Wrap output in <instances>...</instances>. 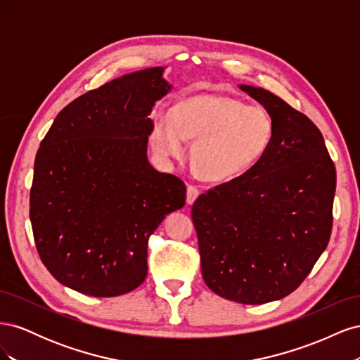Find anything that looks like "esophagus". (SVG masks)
I'll return each mask as SVG.
<instances>
[{"label":"esophagus","mask_w":360,"mask_h":360,"mask_svg":"<svg viewBox=\"0 0 360 360\" xmlns=\"http://www.w3.org/2000/svg\"><path fill=\"white\" fill-rule=\"evenodd\" d=\"M198 195H200V189L197 186H193V184H189L188 192H186V202L192 204L195 200L198 198Z\"/></svg>","instance_id":"1"}]
</instances>
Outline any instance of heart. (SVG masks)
Wrapping results in <instances>:
<instances>
[{"label": "heart", "mask_w": 360, "mask_h": 360, "mask_svg": "<svg viewBox=\"0 0 360 360\" xmlns=\"http://www.w3.org/2000/svg\"><path fill=\"white\" fill-rule=\"evenodd\" d=\"M275 136V122L264 106L248 105L226 94H201L179 102L171 112L153 114L150 143L171 162L183 158L184 139L193 141L191 162L209 181H230L266 155Z\"/></svg>", "instance_id": "heart-1"}]
</instances>
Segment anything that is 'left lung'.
Returning <instances> with one entry per match:
<instances>
[{
  "instance_id": "obj_1",
  "label": "left lung",
  "mask_w": 360,
  "mask_h": 360,
  "mask_svg": "<svg viewBox=\"0 0 360 360\" xmlns=\"http://www.w3.org/2000/svg\"><path fill=\"white\" fill-rule=\"evenodd\" d=\"M274 117L266 155L192 205L205 285L217 296L261 304L309 275L329 243L335 165L311 120L264 89L240 85Z\"/></svg>"
}]
</instances>
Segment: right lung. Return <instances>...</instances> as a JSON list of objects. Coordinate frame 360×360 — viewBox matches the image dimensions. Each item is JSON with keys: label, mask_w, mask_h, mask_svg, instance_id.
<instances>
[{"label": "right lung", "mask_w": 360, "mask_h": 360, "mask_svg": "<svg viewBox=\"0 0 360 360\" xmlns=\"http://www.w3.org/2000/svg\"><path fill=\"white\" fill-rule=\"evenodd\" d=\"M163 68L106 82L70 102L40 143L30 219L41 263L60 284L93 297L135 290L147 245L186 186L150 165V112L171 85Z\"/></svg>", "instance_id": "add662e5"}]
</instances>
